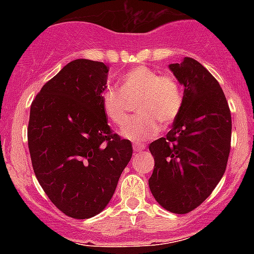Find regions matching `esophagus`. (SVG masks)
Returning <instances> with one entry per match:
<instances>
[{
	"label": "esophagus",
	"instance_id": "esophagus-1",
	"mask_svg": "<svg viewBox=\"0 0 254 254\" xmlns=\"http://www.w3.org/2000/svg\"><path fill=\"white\" fill-rule=\"evenodd\" d=\"M132 148H134V151H137V152H139V151H142V150H145L146 148V145L143 142H135L134 145H132Z\"/></svg>",
	"mask_w": 254,
	"mask_h": 254
}]
</instances>
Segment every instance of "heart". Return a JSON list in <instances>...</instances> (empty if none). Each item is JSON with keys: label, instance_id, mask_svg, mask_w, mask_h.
Returning <instances> with one entry per match:
<instances>
[{"label": "heart", "instance_id": "heart-1", "mask_svg": "<svg viewBox=\"0 0 254 254\" xmlns=\"http://www.w3.org/2000/svg\"><path fill=\"white\" fill-rule=\"evenodd\" d=\"M137 102L139 114L123 127L122 135L132 141L155 137L163 127L178 118L183 107V92L171 73H160L145 65L135 66L120 78V91L107 88L101 94L102 111L109 122L122 125L129 117L130 103Z\"/></svg>", "mask_w": 254, "mask_h": 254}]
</instances>
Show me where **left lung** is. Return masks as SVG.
Returning <instances> with one entry per match:
<instances>
[{"label":"left lung","instance_id":"left-lung-1","mask_svg":"<svg viewBox=\"0 0 254 254\" xmlns=\"http://www.w3.org/2000/svg\"><path fill=\"white\" fill-rule=\"evenodd\" d=\"M170 70L184 86L183 107L166 137L150 143L155 168L148 179L157 203L175 214L193 211L212 193L231 148V112L216 78L184 58Z\"/></svg>","mask_w":254,"mask_h":254}]
</instances>
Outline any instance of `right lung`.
<instances>
[{
	"label": "right lung",
	"mask_w": 254,
	"mask_h": 254,
	"mask_svg": "<svg viewBox=\"0 0 254 254\" xmlns=\"http://www.w3.org/2000/svg\"><path fill=\"white\" fill-rule=\"evenodd\" d=\"M109 67L77 59L43 86L30 107L28 147L51 203L73 219H89L111 201L132 146L113 134L102 111Z\"/></svg>",
	"instance_id": "obj_1"
}]
</instances>
